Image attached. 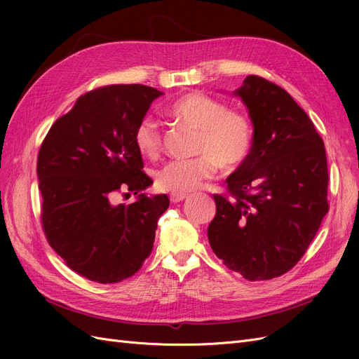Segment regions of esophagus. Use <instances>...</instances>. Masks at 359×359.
Listing matches in <instances>:
<instances>
[{"label":"esophagus","instance_id":"1","mask_svg":"<svg viewBox=\"0 0 359 359\" xmlns=\"http://www.w3.org/2000/svg\"><path fill=\"white\" fill-rule=\"evenodd\" d=\"M187 196H186V194H178V193H172L170 194V202L172 203H178V202H181V201H184V199H186Z\"/></svg>","mask_w":359,"mask_h":359}]
</instances>
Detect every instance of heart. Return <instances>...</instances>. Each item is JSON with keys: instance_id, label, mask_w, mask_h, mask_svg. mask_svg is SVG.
Masks as SVG:
<instances>
[{"instance_id": "obj_1", "label": "heart", "mask_w": 359, "mask_h": 359, "mask_svg": "<svg viewBox=\"0 0 359 359\" xmlns=\"http://www.w3.org/2000/svg\"><path fill=\"white\" fill-rule=\"evenodd\" d=\"M165 114L178 123L198 130L193 158L170 160L158 169L157 186L184 194L196 189L205 180L215 175L217 168L232 172L243 166L253 148L255 130L243 112L227 109L226 103L203 94L189 93L165 107ZM135 147L140 156L154 158L161 149L158 124L144 118L135 128Z\"/></svg>"}]
</instances>
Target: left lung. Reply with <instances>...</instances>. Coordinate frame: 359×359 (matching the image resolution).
<instances>
[{
	"instance_id": "obj_1",
	"label": "left lung",
	"mask_w": 359,
	"mask_h": 359,
	"mask_svg": "<svg viewBox=\"0 0 359 359\" xmlns=\"http://www.w3.org/2000/svg\"><path fill=\"white\" fill-rule=\"evenodd\" d=\"M255 126L253 148L214 194L208 240L215 256L250 281L286 274L307 252L328 203L323 140L290 94L250 74L235 91Z\"/></svg>"
}]
</instances>
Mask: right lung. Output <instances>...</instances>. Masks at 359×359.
Returning <instances> with one entry per match:
<instances>
[{"label":"right lung","instance_id":"add662e5","mask_svg":"<svg viewBox=\"0 0 359 359\" xmlns=\"http://www.w3.org/2000/svg\"><path fill=\"white\" fill-rule=\"evenodd\" d=\"M163 93L147 85H107L85 93L58 118L37 157L41 226L49 245L74 273L118 283L144 265L169 198L118 193L151 186L135 147V128Z\"/></svg>","mask_w":359,"mask_h":359}]
</instances>
